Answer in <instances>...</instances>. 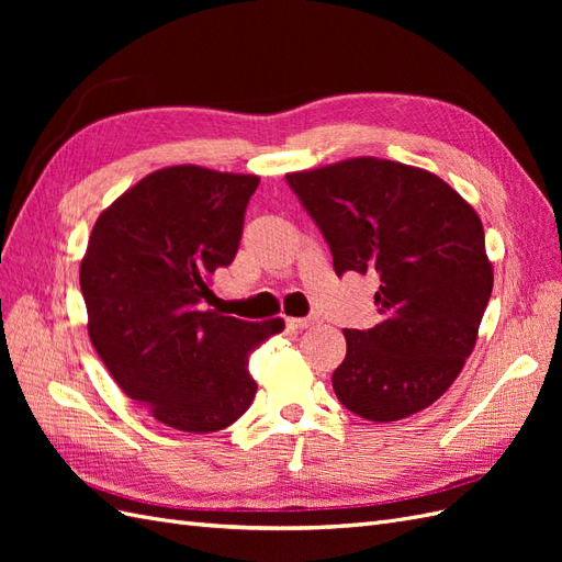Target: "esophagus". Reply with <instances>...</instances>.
Returning <instances> with one entry per match:
<instances>
[{"mask_svg":"<svg viewBox=\"0 0 562 562\" xmlns=\"http://www.w3.org/2000/svg\"><path fill=\"white\" fill-rule=\"evenodd\" d=\"M285 323H288V328H293V330H304V328H310V326H314V323H318V316H304V318H288Z\"/></svg>","mask_w":562,"mask_h":562,"instance_id":"obj_1","label":"esophagus"}]
</instances>
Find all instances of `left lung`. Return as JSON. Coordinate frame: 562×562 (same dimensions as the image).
Masks as SVG:
<instances>
[{"mask_svg":"<svg viewBox=\"0 0 562 562\" xmlns=\"http://www.w3.org/2000/svg\"><path fill=\"white\" fill-rule=\"evenodd\" d=\"M285 182L330 246L335 274L380 277L382 318L345 330L335 396L370 422L424 411L464 368L490 302L481 217L438 176L386 159H347Z\"/></svg>","mask_w":562,"mask_h":562,"instance_id":"8db88e82","label":"left lung"}]
</instances>
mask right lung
<instances>
[{"label":"right lung","mask_w":562,"mask_h":562,"mask_svg":"<svg viewBox=\"0 0 562 562\" xmlns=\"http://www.w3.org/2000/svg\"><path fill=\"white\" fill-rule=\"evenodd\" d=\"M258 184L161 168L95 220L79 271L89 337L124 394L166 427L211 434L239 419L258 391L250 353L283 330L281 318L201 312L213 271L236 258Z\"/></svg>","instance_id":"add662e5"}]
</instances>
